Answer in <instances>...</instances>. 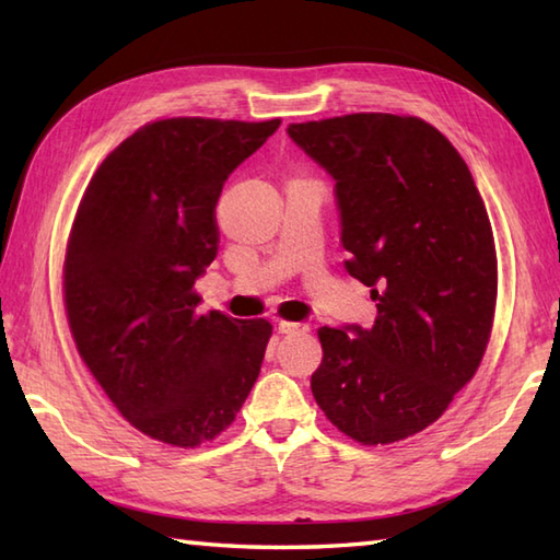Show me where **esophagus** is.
<instances>
[{
	"instance_id": "34e87169",
	"label": "esophagus",
	"mask_w": 560,
	"mask_h": 560,
	"mask_svg": "<svg viewBox=\"0 0 560 560\" xmlns=\"http://www.w3.org/2000/svg\"><path fill=\"white\" fill-rule=\"evenodd\" d=\"M277 329L281 331V335H293V331H307L311 327L303 325V323H287V319H279Z\"/></svg>"
}]
</instances>
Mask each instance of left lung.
<instances>
[{
	"label": "left lung",
	"mask_w": 560,
	"mask_h": 560,
	"mask_svg": "<svg viewBox=\"0 0 560 560\" xmlns=\"http://www.w3.org/2000/svg\"><path fill=\"white\" fill-rule=\"evenodd\" d=\"M287 132L335 180L343 267L377 307L371 329H317L315 401L359 443H395L438 421L483 359L498 293L489 213L457 149L419 117L355 113Z\"/></svg>",
	"instance_id": "obj_1"
}]
</instances>
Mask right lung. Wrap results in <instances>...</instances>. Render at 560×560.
<instances>
[{"label": "right lung", "mask_w": 560, "mask_h": 560, "mask_svg": "<svg viewBox=\"0 0 560 560\" xmlns=\"http://www.w3.org/2000/svg\"><path fill=\"white\" fill-rule=\"evenodd\" d=\"M279 125L151 122L83 192L65 257L71 337L117 411L161 443L217 438L259 375L271 325L199 315L195 281L219 253L223 183Z\"/></svg>", "instance_id": "1"}]
</instances>
